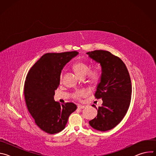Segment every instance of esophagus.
<instances>
[{
  "mask_svg": "<svg viewBox=\"0 0 156 156\" xmlns=\"http://www.w3.org/2000/svg\"><path fill=\"white\" fill-rule=\"evenodd\" d=\"M84 107H85L84 105H80V104H78V108H84Z\"/></svg>",
  "mask_w": 156,
  "mask_h": 156,
  "instance_id": "34e87169",
  "label": "esophagus"
}]
</instances>
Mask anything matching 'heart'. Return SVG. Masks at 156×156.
Segmentation results:
<instances>
[{
    "mask_svg": "<svg viewBox=\"0 0 156 156\" xmlns=\"http://www.w3.org/2000/svg\"><path fill=\"white\" fill-rule=\"evenodd\" d=\"M72 68L75 73L80 78H84L87 74V80L89 82L92 84L97 83L101 78V73L98 69H95L91 70H90V65L86 62L83 61H77L72 66ZM63 78V74L61 73L60 75V81H62ZM86 95V91L84 90H79L75 92L73 97L78 100H80L82 97Z\"/></svg>",
    "mask_w": 156,
    "mask_h": 156,
    "instance_id": "1",
    "label": "heart"
}]
</instances>
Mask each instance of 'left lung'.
I'll use <instances>...</instances> for the list:
<instances>
[{
	"instance_id": "8db88e82",
	"label": "left lung",
	"mask_w": 156,
	"mask_h": 156,
	"mask_svg": "<svg viewBox=\"0 0 156 156\" xmlns=\"http://www.w3.org/2000/svg\"><path fill=\"white\" fill-rule=\"evenodd\" d=\"M86 54L102 66L101 80L94 96L103 101L97 117L89 123L99 131L110 130L123 120L129 107L132 91L129 74L123 62L108 51L96 50Z\"/></svg>"
}]
</instances>
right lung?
I'll return each instance as SVG.
<instances>
[{
  "instance_id": "add662e5",
  "label": "right lung",
  "mask_w": 156,
  "mask_h": 156,
  "mask_svg": "<svg viewBox=\"0 0 156 156\" xmlns=\"http://www.w3.org/2000/svg\"><path fill=\"white\" fill-rule=\"evenodd\" d=\"M78 54L77 51L47 53L34 64L27 76L24 95L28 110L36 124L49 134L63 130L77 108L73 102H55L54 96L63 67Z\"/></svg>"
}]
</instances>
